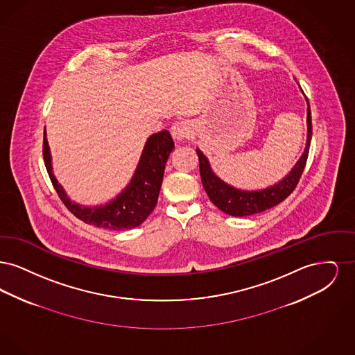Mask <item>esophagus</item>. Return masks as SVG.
<instances>
[{
	"label": "esophagus",
	"mask_w": 355,
	"mask_h": 355,
	"mask_svg": "<svg viewBox=\"0 0 355 355\" xmlns=\"http://www.w3.org/2000/svg\"><path fill=\"white\" fill-rule=\"evenodd\" d=\"M190 126L186 121H181V122H177L171 126V137L174 141L177 142H184L189 137H190Z\"/></svg>",
	"instance_id": "34e87169"
}]
</instances>
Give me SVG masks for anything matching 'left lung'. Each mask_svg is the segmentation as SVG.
<instances>
[{"mask_svg": "<svg viewBox=\"0 0 355 355\" xmlns=\"http://www.w3.org/2000/svg\"><path fill=\"white\" fill-rule=\"evenodd\" d=\"M301 92L304 93L302 89ZM306 102H307V117H306L307 135H306V146H304V153L286 175L281 181L269 187L259 189V190H243L225 182L213 171L207 157L200 149H196L198 161H200V173H201L203 189L209 196L210 201L214 203L220 211L233 217L253 216L274 207L275 205L286 200L287 197L291 194V191L295 189L304 173V165L309 155V148L311 142V133H313L311 112H310V105L307 98Z\"/></svg>", "mask_w": 355, "mask_h": 355, "instance_id": "obj_1", "label": "left lung"}]
</instances>
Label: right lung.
<instances>
[{"instance_id":"right-lung-1","label":"right lung","mask_w":355,"mask_h":355,"mask_svg":"<svg viewBox=\"0 0 355 355\" xmlns=\"http://www.w3.org/2000/svg\"><path fill=\"white\" fill-rule=\"evenodd\" d=\"M173 149L174 142L169 132L164 130L150 135L145 142L130 182L113 200L105 205L96 206H85L71 201L65 189L58 184L51 166V148L46 139V130H44L42 154L57 194L78 220L109 230H126L139 226L155 207L162 185L165 165Z\"/></svg>"}]
</instances>
